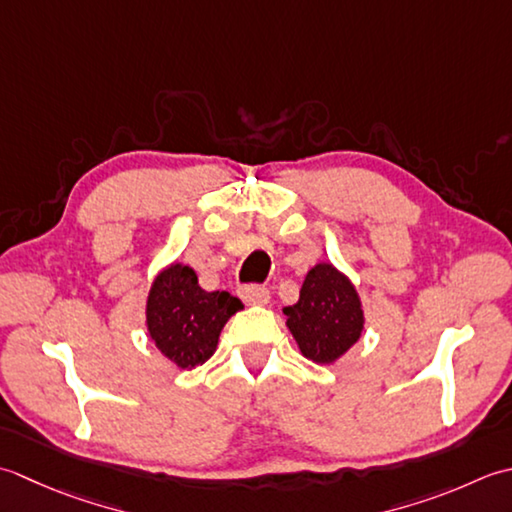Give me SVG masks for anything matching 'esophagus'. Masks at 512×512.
Returning <instances> with one entry per match:
<instances>
[{"instance_id":"34e87169","label":"esophagus","mask_w":512,"mask_h":512,"mask_svg":"<svg viewBox=\"0 0 512 512\" xmlns=\"http://www.w3.org/2000/svg\"><path fill=\"white\" fill-rule=\"evenodd\" d=\"M241 298L247 302V305H267L269 302V291L260 285H247L241 289Z\"/></svg>"}]
</instances>
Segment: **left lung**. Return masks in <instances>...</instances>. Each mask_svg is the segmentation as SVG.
<instances>
[{"instance_id":"1","label":"left lung","mask_w":512,"mask_h":512,"mask_svg":"<svg viewBox=\"0 0 512 512\" xmlns=\"http://www.w3.org/2000/svg\"><path fill=\"white\" fill-rule=\"evenodd\" d=\"M283 314L300 353L316 364L338 362L360 340L367 322L356 285L331 263L307 271L298 302Z\"/></svg>"}]
</instances>
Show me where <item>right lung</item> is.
Listing matches in <instances>:
<instances>
[{"instance_id": "right-lung-1", "label": "right lung", "mask_w": 512, "mask_h": 512, "mask_svg": "<svg viewBox=\"0 0 512 512\" xmlns=\"http://www.w3.org/2000/svg\"><path fill=\"white\" fill-rule=\"evenodd\" d=\"M241 309V300L227 291H205L196 271L174 260L152 280L145 327L165 358L190 371L214 356L227 320Z\"/></svg>"}]
</instances>
